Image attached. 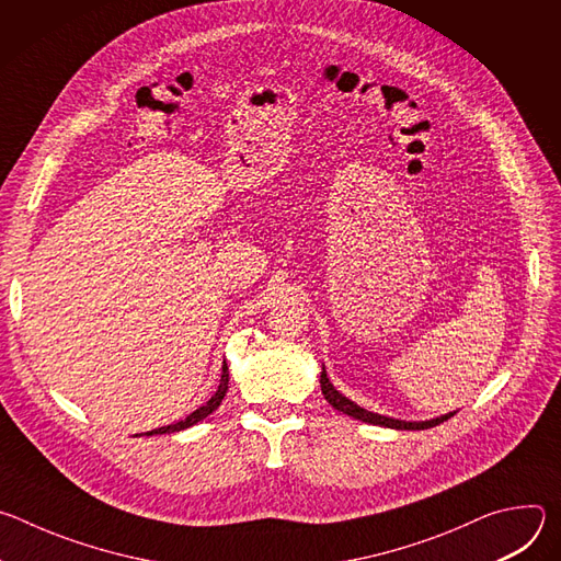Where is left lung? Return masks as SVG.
I'll list each match as a JSON object with an SVG mask.
<instances>
[{
	"label": "left lung",
	"mask_w": 561,
	"mask_h": 561,
	"mask_svg": "<svg viewBox=\"0 0 561 561\" xmlns=\"http://www.w3.org/2000/svg\"><path fill=\"white\" fill-rule=\"evenodd\" d=\"M319 383H322V392L327 397V402L337 409L340 413L344 415H351L355 420H362L366 424H375V426H388V428H399V431H424V428H433L446 420L453 417V413L444 415V417H437V420H431V422H402V420H392V417H383V415H377V413H370L362 407H357L355 402H351V399H346L342 392H337L333 388V383L329 381L327 377V370H322V375H319Z\"/></svg>",
	"instance_id": "left-lung-1"
}]
</instances>
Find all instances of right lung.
Instances as JSON below:
<instances>
[{
    "label": "right lung",
    "mask_w": 561,
    "mask_h": 561,
    "mask_svg": "<svg viewBox=\"0 0 561 561\" xmlns=\"http://www.w3.org/2000/svg\"><path fill=\"white\" fill-rule=\"evenodd\" d=\"M226 390H228V366H226V362H224V368H221V379H219L217 392H215V394L208 399V402H206L204 407H199L195 413H191L186 420H182V422H178V424H171V426H162V428H154V431H150V433H146V435H164V433H178V431H184V428H188V426H193V424L202 422V420H204V417H208L213 411H217V407L221 404V399H224Z\"/></svg>",
    "instance_id": "1"
}]
</instances>
